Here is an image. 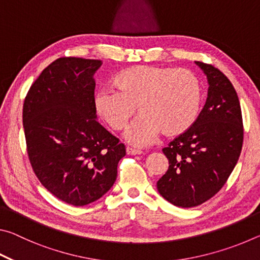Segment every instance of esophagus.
Wrapping results in <instances>:
<instances>
[{
	"label": "esophagus",
	"mask_w": 260,
	"mask_h": 260,
	"mask_svg": "<svg viewBox=\"0 0 260 260\" xmlns=\"http://www.w3.org/2000/svg\"><path fill=\"white\" fill-rule=\"evenodd\" d=\"M126 153L127 155H141V153H142V151L141 150H138V149H133V148H129V147H127L126 148Z\"/></svg>",
	"instance_id": "1"
}]
</instances>
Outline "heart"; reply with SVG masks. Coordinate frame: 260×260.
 Returning <instances> with one entry per match:
<instances>
[{
	"mask_svg": "<svg viewBox=\"0 0 260 260\" xmlns=\"http://www.w3.org/2000/svg\"><path fill=\"white\" fill-rule=\"evenodd\" d=\"M111 88L95 95V110L105 124L120 131L136 111L124 138L132 146L146 147L158 134L175 136L196 120L202 101L201 82L186 69L138 65L118 73Z\"/></svg>",
	"mask_w": 260,
	"mask_h": 260,
	"instance_id": "obj_1",
	"label": "heart"
}]
</instances>
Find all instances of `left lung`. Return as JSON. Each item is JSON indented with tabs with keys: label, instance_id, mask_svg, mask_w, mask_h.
I'll use <instances>...</instances> for the list:
<instances>
[{
	"label": "left lung",
	"instance_id": "8db88e82",
	"mask_svg": "<svg viewBox=\"0 0 260 260\" xmlns=\"http://www.w3.org/2000/svg\"><path fill=\"white\" fill-rule=\"evenodd\" d=\"M208 78V99L193 124L162 149L169 170L157 181L166 201L193 208L213 197L230 178L243 144L239 98L225 74L195 61Z\"/></svg>",
	"mask_w": 260,
	"mask_h": 260
}]
</instances>
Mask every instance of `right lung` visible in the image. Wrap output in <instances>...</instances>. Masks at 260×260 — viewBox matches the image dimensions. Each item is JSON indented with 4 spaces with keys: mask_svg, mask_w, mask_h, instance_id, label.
<instances>
[{
    "mask_svg": "<svg viewBox=\"0 0 260 260\" xmlns=\"http://www.w3.org/2000/svg\"><path fill=\"white\" fill-rule=\"evenodd\" d=\"M99 59L61 57L30 86L23 107L27 153L40 182L74 206L101 199L117 179L126 149L96 120Z\"/></svg>",
    "mask_w": 260,
    "mask_h": 260,
    "instance_id": "right-lung-1",
    "label": "right lung"
}]
</instances>
